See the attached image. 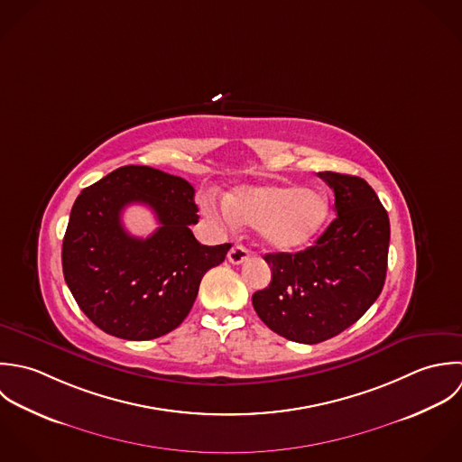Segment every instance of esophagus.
<instances>
[{"mask_svg": "<svg viewBox=\"0 0 462 462\" xmlns=\"http://www.w3.org/2000/svg\"><path fill=\"white\" fill-rule=\"evenodd\" d=\"M247 258H249V253H247V249L242 247V245H233V247L229 249V253H227V260H229L233 265H240V263L247 262Z\"/></svg>", "mask_w": 462, "mask_h": 462, "instance_id": "1", "label": "esophagus"}]
</instances>
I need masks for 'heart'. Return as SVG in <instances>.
<instances>
[{"label":"heart","mask_w":462,"mask_h":462,"mask_svg":"<svg viewBox=\"0 0 462 462\" xmlns=\"http://www.w3.org/2000/svg\"><path fill=\"white\" fill-rule=\"evenodd\" d=\"M204 209L227 226L258 227L260 242L273 251H298L324 229L331 204L328 195L301 184H265L236 188L220 213L208 199Z\"/></svg>","instance_id":"heart-1"}]
</instances>
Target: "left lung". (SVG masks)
I'll list each match as a JSON object with an SVG mask.
<instances>
[{"mask_svg": "<svg viewBox=\"0 0 462 462\" xmlns=\"http://www.w3.org/2000/svg\"><path fill=\"white\" fill-rule=\"evenodd\" d=\"M335 193L337 218L300 253H271L273 280L253 294L258 317L278 335L319 344L356 322L378 300L387 273L389 217L356 175L317 173Z\"/></svg>", "mask_w": 462, "mask_h": 462, "instance_id": "left-lung-1", "label": "left lung"}]
</instances>
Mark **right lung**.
<instances>
[{
    "label": "right lung",
    "instance_id": "right-lung-1",
    "mask_svg": "<svg viewBox=\"0 0 462 462\" xmlns=\"http://www.w3.org/2000/svg\"><path fill=\"white\" fill-rule=\"evenodd\" d=\"M195 189L151 166H122L77 197L62 242V271L80 310L106 333L151 340L175 329L195 303L202 276L224 262L229 244L202 245ZM134 201L160 227L147 239L121 224Z\"/></svg>",
    "mask_w": 462,
    "mask_h": 462
}]
</instances>
